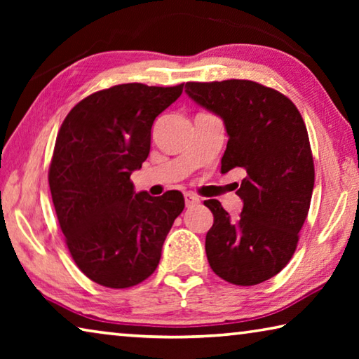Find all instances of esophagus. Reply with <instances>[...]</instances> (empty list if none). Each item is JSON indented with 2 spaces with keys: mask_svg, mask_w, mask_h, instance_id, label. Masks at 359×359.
Returning a JSON list of instances; mask_svg holds the SVG:
<instances>
[{
  "mask_svg": "<svg viewBox=\"0 0 359 359\" xmlns=\"http://www.w3.org/2000/svg\"><path fill=\"white\" fill-rule=\"evenodd\" d=\"M185 204H187V208H193V205L199 204V198L193 193H185Z\"/></svg>",
  "mask_w": 359,
  "mask_h": 359,
  "instance_id": "obj_1",
  "label": "esophagus"
}]
</instances>
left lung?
<instances>
[{"label":"left lung","instance_id":"obj_1","mask_svg":"<svg viewBox=\"0 0 359 359\" xmlns=\"http://www.w3.org/2000/svg\"><path fill=\"white\" fill-rule=\"evenodd\" d=\"M185 92L217 114L228 133L222 172L242 169L238 220L208 199L214 224L205 236L212 271L250 287L278 274L299 241L315 182L306 123L297 107L274 88L253 81L187 82Z\"/></svg>","mask_w":359,"mask_h":359}]
</instances>
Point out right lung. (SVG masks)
Masks as SVG:
<instances>
[{
  "mask_svg": "<svg viewBox=\"0 0 359 359\" xmlns=\"http://www.w3.org/2000/svg\"><path fill=\"white\" fill-rule=\"evenodd\" d=\"M184 83H121L83 98L66 115L48 168L57 218L72 259L90 280L130 288L154 274L184 194L135 191L131 174L150 151L151 125Z\"/></svg>",
  "mask_w": 359,
  "mask_h": 359,
  "instance_id": "obj_1",
  "label": "right lung"
}]
</instances>
